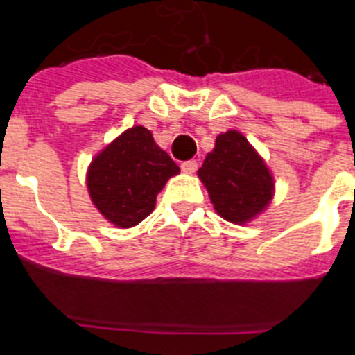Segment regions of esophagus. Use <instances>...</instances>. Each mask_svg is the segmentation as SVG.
I'll list each match as a JSON object with an SVG mask.
<instances>
[{"mask_svg": "<svg viewBox=\"0 0 355 355\" xmlns=\"http://www.w3.org/2000/svg\"><path fill=\"white\" fill-rule=\"evenodd\" d=\"M180 168H182V171H184V173H194V171L198 170V162L194 161V159H189V161L182 162Z\"/></svg>", "mask_w": 355, "mask_h": 355, "instance_id": "obj_1", "label": "esophagus"}]
</instances>
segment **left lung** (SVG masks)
<instances>
[{
    "instance_id": "obj_1",
    "label": "left lung",
    "mask_w": 355,
    "mask_h": 355,
    "mask_svg": "<svg viewBox=\"0 0 355 355\" xmlns=\"http://www.w3.org/2000/svg\"><path fill=\"white\" fill-rule=\"evenodd\" d=\"M198 177L209 191L216 212L235 225L251 221L272 198V175L237 130L217 136Z\"/></svg>"
}]
</instances>
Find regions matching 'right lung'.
<instances>
[{
	"instance_id": "right-lung-1",
	"label": "right lung",
	"mask_w": 355,
	"mask_h": 355,
	"mask_svg": "<svg viewBox=\"0 0 355 355\" xmlns=\"http://www.w3.org/2000/svg\"><path fill=\"white\" fill-rule=\"evenodd\" d=\"M180 171L159 148L148 129L136 125L118 136L92 161L88 191L98 212L120 228L150 216L168 178Z\"/></svg>"
}]
</instances>
